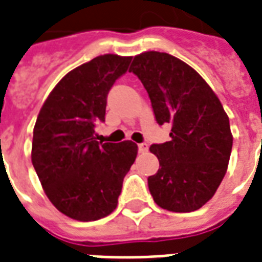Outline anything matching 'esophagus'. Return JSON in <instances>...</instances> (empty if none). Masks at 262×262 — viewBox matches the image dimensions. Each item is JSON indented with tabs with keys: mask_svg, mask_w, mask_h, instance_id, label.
I'll list each match as a JSON object with an SVG mask.
<instances>
[{
	"mask_svg": "<svg viewBox=\"0 0 262 262\" xmlns=\"http://www.w3.org/2000/svg\"><path fill=\"white\" fill-rule=\"evenodd\" d=\"M138 149H139L141 153H146V151H147V145H146V143H139V145H138Z\"/></svg>",
	"mask_w": 262,
	"mask_h": 262,
	"instance_id": "1",
	"label": "esophagus"
}]
</instances>
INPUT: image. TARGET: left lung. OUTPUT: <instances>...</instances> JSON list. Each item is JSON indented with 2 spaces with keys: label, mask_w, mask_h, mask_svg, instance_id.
<instances>
[{
  "label": "left lung",
  "mask_w": 262,
  "mask_h": 262,
  "mask_svg": "<svg viewBox=\"0 0 262 262\" xmlns=\"http://www.w3.org/2000/svg\"><path fill=\"white\" fill-rule=\"evenodd\" d=\"M129 72L145 86L157 123L172 125L171 141L150 146L161 167L147 179L150 194L169 212L196 210L228 168L232 134L226 111L202 76L171 54H138Z\"/></svg>",
  "instance_id": "1"
}]
</instances>
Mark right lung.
I'll return each instance as SVG.
<instances>
[{
    "instance_id": "obj_1",
    "label": "right lung",
    "mask_w": 262,
    "mask_h": 262,
    "mask_svg": "<svg viewBox=\"0 0 262 262\" xmlns=\"http://www.w3.org/2000/svg\"><path fill=\"white\" fill-rule=\"evenodd\" d=\"M131 57L103 54L76 67L42 105L32 137L31 161L45 194L68 217L94 222L116 209L123 179L138 154L131 141L98 142L106 97Z\"/></svg>"
}]
</instances>
